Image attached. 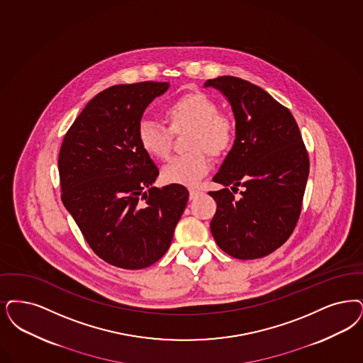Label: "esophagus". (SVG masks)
<instances>
[{
    "label": "esophagus",
    "instance_id": "1",
    "mask_svg": "<svg viewBox=\"0 0 363 363\" xmlns=\"http://www.w3.org/2000/svg\"><path fill=\"white\" fill-rule=\"evenodd\" d=\"M200 194H201V190L193 188L189 189V199H190V200H194V199H197Z\"/></svg>",
    "mask_w": 363,
    "mask_h": 363
}]
</instances>
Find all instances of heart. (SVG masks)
Masks as SVG:
<instances>
[{
	"label": "heart",
	"instance_id": "heart-1",
	"mask_svg": "<svg viewBox=\"0 0 363 363\" xmlns=\"http://www.w3.org/2000/svg\"><path fill=\"white\" fill-rule=\"evenodd\" d=\"M215 100L203 93H189L178 97L164 108V116L173 132L191 128L188 148L191 152L169 160L162 178L175 185L193 186L211 170V160L203 152L218 157L224 154L235 140V124L228 115L218 112ZM138 140L145 152L164 160L172 148V131L151 118H143L138 125Z\"/></svg>",
	"mask_w": 363,
	"mask_h": 363
}]
</instances>
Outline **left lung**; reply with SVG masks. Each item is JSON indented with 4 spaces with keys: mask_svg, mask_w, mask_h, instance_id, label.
<instances>
[{
    "mask_svg": "<svg viewBox=\"0 0 363 363\" xmlns=\"http://www.w3.org/2000/svg\"><path fill=\"white\" fill-rule=\"evenodd\" d=\"M230 102L235 142L209 191L218 203L211 231L218 246L238 259H257L282 246L300 218L309 160L289 109L267 91L238 77L208 79ZM242 184L235 199L227 186Z\"/></svg>",
    "mask_w": 363,
    "mask_h": 363,
    "instance_id": "left-lung-1",
    "label": "left lung"
}]
</instances>
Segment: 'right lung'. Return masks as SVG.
I'll return each instance as SVG.
<instances>
[{"instance_id":"obj_1","label":"right lung","mask_w":363,"mask_h":363,"mask_svg":"<svg viewBox=\"0 0 363 363\" xmlns=\"http://www.w3.org/2000/svg\"><path fill=\"white\" fill-rule=\"evenodd\" d=\"M169 82L108 87L87 102L59 152L62 203L87 245L121 269H145L172 245L188 189L155 188L160 170L139 145L145 108Z\"/></svg>"}]
</instances>
